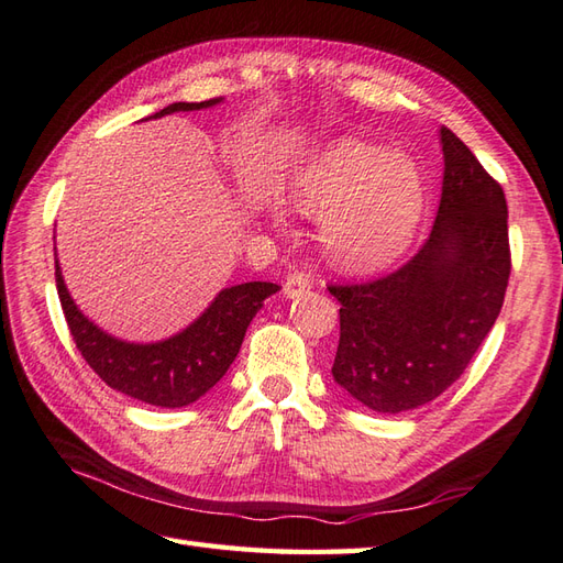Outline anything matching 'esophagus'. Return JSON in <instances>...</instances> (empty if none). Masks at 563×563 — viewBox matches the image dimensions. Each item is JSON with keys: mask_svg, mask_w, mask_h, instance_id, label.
I'll return each instance as SVG.
<instances>
[{"mask_svg": "<svg viewBox=\"0 0 563 563\" xmlns=\"http://www.w3.org/2000/svg\"><path fill=\"white\" fill-rule=\"evenodd\" d=\"M309 290H312V280H309V275H305V273H290L288 280H285L283 295L288 297V300H295V297H302Z\"/></svg>", "mask_w": 563, "mask_h": 563, "instance_id": "esophagus-1", "label": "esophagus"}]
</instances>
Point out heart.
Segmentation results:
<instances>
[{
  "instance_id": "obj_1",
  "label": "heart",
  "mask_w": 563,
  "mask_h": 563,
  "mask_svg": "<svg viewBox=\"0 0 563 563\" xmlns=\"http://www.w3.org/2000/svg\"><path fill=\"white\" fill-rule=\"evenodd\" d=\"M292 208L321 220V244L339 268L369 273L397 261L421 220L423 186L411 159L341 140L297 174ZM280 222V214H273Z\"/></svg>"
}]
</instances>
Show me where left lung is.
Masks as SVG:
<instances>
[{
  "label": "left lung",
  "instance_id": "1",
  "mask_svg": "<svg viewBox=\"0 0 563 563\" xmlns=\"http://www.w3.org/2000/svg\"><path fill=\"white\" fill-rule=\"evenodd\" d=\"M442 196L421 251L385 278L329 285L341 302L331 375L377 413L411 411L460 379L494 329L510 275L504 188L440 128Z\"/></svg>",
  "mask_w": 563,
  "mask_h": 563
}]
</instances>
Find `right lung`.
<instances>
[{"label": "right lung", "instance_id": "1", "mask_svg": "<svg viewBox=\"0 0 563 563\" xmlns=\"http://www.w3.org/2000/svg\"><path fill=\"white\" fill-rule=\"evenodd\" d=\"M222 99L200 103L178 101L150 118L176 111H200ZM55 283L71 339L84 361L106 385L128 397L162 409H178L198 401L224 377L242 349L244 333L266 297L280 288L275 283H242L220 290L194 324L157 343H130L99 329L79 312L55 258Z\"/></svg>", "mask_w": 563, "mask_h": 563}]
</instances>
